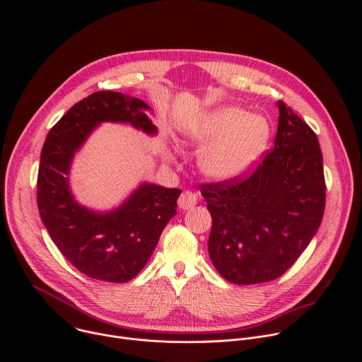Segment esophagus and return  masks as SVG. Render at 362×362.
<instances>
[{"mask_svg":"<svg viewBox=\"0 0 362 362\" xmlns=\"http://www.w3.org/2000/svg\"><path fill=\"white\" fill-rule=\"evenodd\" d=\"M177 203H179V208H180V209L189 211V209H192L193 206L197 203V196H196L193 192H190V190H185V192L180 194Z\"/></svg>","mask_w":362,"mask_h":362,"instance_id":"esophagus-1","label":"esophagus"}]
</instances>
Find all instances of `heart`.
I'll return each instance as SVG.
<instances>
[{
    "label": "heart",
    "mask_w": 362,
    "mask_h": 362,
    "mask_svg": "<svg viewBox=\"0 0 362 362\" xmlns=\"http://www.w3.org/2000/svg\"><path fill=\"white\" fill-rule=\"evenodd\" d=\"M183 134L190 144L204 147L199 156L202 173L223 183L245 176L261 162L271 141L272 127L261 115L225 106L202 115Z\"/></svg>",
    "instance_id": "1"
}]
</instances>
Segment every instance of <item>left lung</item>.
<instances>
[{
    "instance_id": "left-lung-1",
    "label": "left lung",
    "mask_w": 362,
    "mask_h": 362,
    "mask_svg": "<svg viewBox=\"0 0 362 362\" xmlns=\"http://www.w3.org/2000/svg\"><path fill=\"white\" fill-rule=\"evenodd\" d=\"M278 109L275 147L250 176L200 186L212 216L211 261L236 285L282 276L313 240L324 216L318 137L282 100Z\"/></svg>"
}]
</instances>
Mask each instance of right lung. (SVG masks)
Masks as SVG:
<instances>
[{"mask_svg":"<svg viewBox=\"0 0 362 362\" xmlns=\"http://www.w3.org/2000/svg\"><path fill=\"white\" fill-rule=\"evenodd\" d=\"M140 98L97 91L74 105L45 137L37 179L41 221L66 259L88 278L122 284L147 264L176 215L180 189L141 183L117 208L97 212L80 204L70 189V168L97 126L129 123L154 136L158 127Z\"/></svg>","mask_w":362,"mask_h":362,"instance_id":"obj_1","label":"right lung"}]
</instances>
